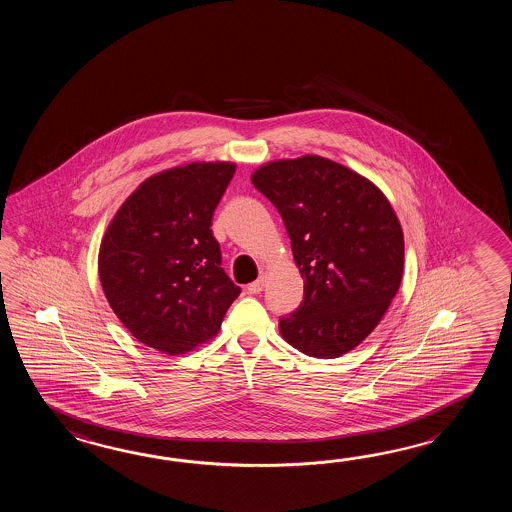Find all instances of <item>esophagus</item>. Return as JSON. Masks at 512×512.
Segmentation results:
<instances>
[{"instance_id":"obj_1","label":"esophagus","mask_w":512,"mask_h":512,"mask_svg":"<svg viewBox=\"0 0 512 512\" xmlns=\"http://www.w3.org/2000/svg\"><path fill=\"white\" fill-rule=\"evenodd\" d=\"M263 287H265V276H260L256 282L247 285V291H249V294H260Z\"/></svg>"}]
</instances>
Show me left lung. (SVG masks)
<instances>
[{
	"label": "left lung",
	"mask_w": 512,
	"mask_h": 512,
	"mask_svg": "<svg viewBox=\"0 0 512 512\" xmlns=\"http://www.w3.org/2000/svg\"><path fill=\"white\" fill-rule=\"evenodd\" d=\"M252 185L280 212L304 278L282 337L309 357L337 359L381 322L403 278L404 238L377 186L318 155L274 161Z\"/></svg>",
	"instance_id": "obj_1"
}]
</instances>
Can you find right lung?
Instances as JSON below:
<instances>
[{"label": "right lung", "instance_id": "add662e5", "mask_svg": "<svg viewBox=\"0 0 512 512\" xmlns=\"http://www.w3.org/2000/svg\"><path fill=\"white\" fill-rule=\"evenodd\" d=\"M236 164L192 163L146 179L111 221L98 274L133 337L181 355L218 333L241 289L221 269L212 216Z\"/></svg>", "mask_w": 512, "mask_h": 512}]
</instances>
